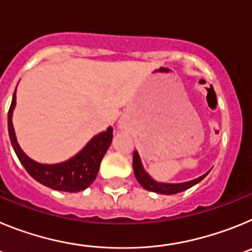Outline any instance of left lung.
I'll return each mask as SVG.
<instances>
[{
  "instance_id": "1",
  "label": "left lung",
  "mask_w": 252,
  "mask_h": 252,
  "mask_svg": "<svg viewBox=\"0 0 252 252\" xmlns=\"http://www.w3.org/2000/svg\"><path fill=\"white\" fill-rule=\"evenodd\" d=\"M132 166H133V173H135V177H136L137 182L142 186V188H145L146 190H150V192L160 193V194H177V193L184 192L187 189H189L190 187L195 186L197 183H199L207 174L202 175V177L197 178L194 180H190V182H187V183H179V184H165V183H158L155 180L151 179L146 171L142 169L141 161H140L139 154L137 151L133 153L132 158Z\"/></svg>"
}]
</instances>
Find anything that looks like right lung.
I'll use <instances>...</instances> for the list:
<instances>
[{
  "instance_id": "1",
  "label": "right lung",
  "mask_w": 252,
  "mask_h": 252,
  "mask_svg": "<svg viewBox=\"0 0 252 252\" xmlns=\"http://www.w3.org/2000/svg\"><path fill=\"white\" fill-rule=\"evenodd\" d=\"M16 104V91L13 93L12 102L8 110V135L12 148L24 168L29 174L43 186L62 192H81L94 182L98 173L99 164L103 159L107 149L112 141L113 130L108 127L107 131L93 137L88 145L81 153L70 160L55 165H43L35 162L25 155L16 141L12 126V111Z\"/></svg>"
}]
</instances>
